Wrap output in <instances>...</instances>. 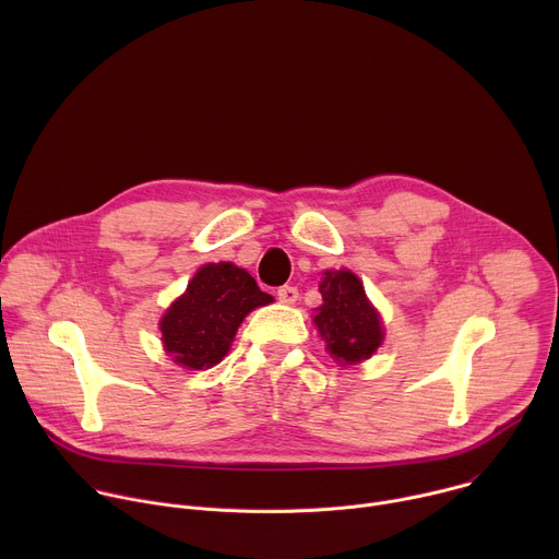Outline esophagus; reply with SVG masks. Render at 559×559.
I'll list each match as a JSON object with an SVG mask.
<instances>
[{
	"label": "esophagus",
	"mask_w": 559,
	"mask_h": 559,
	"mask_svg": "<svg viewBox=\"0 0 559 559\" xmlns=\"http://www.w3.org/2000/svg\"><path fill=\"white\" fill-rule=\"evenodd\" d=\"M276 296L281 302H287V305H294L298 300V289L292 287V285H283L276 289Z\"/></svg>",
	"instance_id": "1"
}]
</instances>
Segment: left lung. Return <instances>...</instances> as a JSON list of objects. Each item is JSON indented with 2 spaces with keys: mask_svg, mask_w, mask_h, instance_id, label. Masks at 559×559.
I'll use <instances>...</instances> for the list:
<instances>
[{
  "mask_svg": "<svg viewBox=\"0 0 559 559\" xmlns=\"http://www.w3.org/2000/svg\"><path fill=\"white\" fill-rule=\"evenodd\" d=\"M321 294L323 305L318 307L313 323L330 354L349 365L369 358L382 343V325L358 276L347 270L325 272Z\"/></svg>",
  "mask_w": 559,
  "mask_h": 559,
  "instance_id": "8db88e82",
  "label": "left lung"
}]
</instances>
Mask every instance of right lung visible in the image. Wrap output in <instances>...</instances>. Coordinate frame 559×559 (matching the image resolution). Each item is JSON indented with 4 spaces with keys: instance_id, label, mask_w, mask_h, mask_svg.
<instances>
[{
    "instance_id": "right-lung-1",
    "label": "right lung",
    "mask_w": 559,
    "mask_h": 559,
    "mask_svg": "<svg viewBox=\"0 0 559 559\" xmlns=\"http://www.w3.org/2000/svg\"><path fill=\"white\" fill-rule=\"evenodd\" d=\"M272 300L246 270L231 263L203 265L162 318L166 352L188 369L212 367L227 354L243 318Z\"/></svg>"
}]
</instances>
